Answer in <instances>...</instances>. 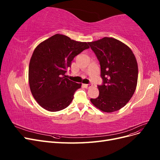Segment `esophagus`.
<instances>
[{
    "label": "esophagus",
    "mask_w": 160,
    "mask_h": 160,
    "mask_svg": "<svg viewBox=\"0 0 160 160\" xmlns=\"http://www.w3.org/2000/svg\"><path fill=\"white\" fill-rule=\"evenodd\" d=\"M83 86L85 88H89L92 86V84H83Z\"/></svg>",
    "instance_id": "esophagus-1"
}]
</instances>
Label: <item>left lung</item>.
Wrapping results in <instances>:
<instances>
[{
	"label": "left lung",
	"instance_id": "obj_1",
	"mask_svg": "<svg viewBox=\"0 0 160 160\" xmlns=\"http://www.w3.org/2000/svg\"><path fill=\"white\" fill-rule=\"evenodd\" d=\"M99 61L103 85L99 96L90 101L106 113L118 111L132 98L137 87L138 66L132 49L116 38L104 37L89 42Z\"/></svg>",
	"mask_w": 160,
	"mask_h": 160
}]
</instances>
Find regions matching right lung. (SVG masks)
<instances>
[{
	"instance_id": "1",
	"label": "right lung",
	"mask_w": 160,
	"mask_h": 160,
	"mask_svg": "<svg viewBox=\"0 0 160 160\" xmlns=\"http://www.w3.org/2000/svg\"><path fill=\"white\" fill-rule=\"evenodd\" d=\"M89 48L88 42L60 34L35 48L28 67V83L33 98L42 108L55 112L70 105L81 84L65 78V74L74 57Z\"/></svg>"
}]
</instances>
